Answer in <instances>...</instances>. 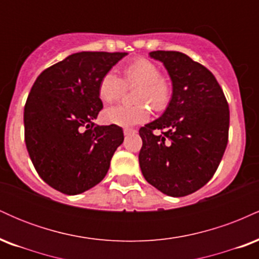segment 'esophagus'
Instances as JSON below:
<instances>
[{
    "mask_svg": "<svg viewBox=\"0 0 259 259\" xmlns=\"http://www.w3.org/2000/svg\"><path fill=\"white\" fill-rule=\"evenodd\" d=\"M134 133H136L135 129H130V127H125V129H124V135H130V134Z\"/></svg>",
    "mask_w": 259,
    "mask_h": 259,
    "instance_id": "esophagus-1",
    "label": "esophagus"
}]
</instances>
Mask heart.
<instances>
[{
  "instance_id": "obj_1",
  "label": "heart",
  "mask_w": 259,
  "mask_h": 259,
  "mask_svg": "<svg viewBox=\"0 0 259 259\" xmlns=\"http://www.w3.org/2000/svg\"><path fill=\"white\" fill-rule=\"evenodd\" d=\"M160 69L146 58L130 62L121 70V79L108 72L102 76L97 88L100 100L112 103L121 99L126 88H139L135 92V106H113L103 112L106 123L119 126H132L144 123L150 117V107L157 112L164 111L171 100V86L162 78Z\"/></svg>"
}]
</instances>
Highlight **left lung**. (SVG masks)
Returning <instances> with one entry per match:
<instances>
[{
    "label": "left lung",
    "mask_w": 259,
    "mask_h": 259,
    "mask_svg": "<svg viewBox=\"0 0 259 259\" xmlns=\"http://www.w3.org/2000/svg\"><path fill=\"white\" fill-rule=\"evenodd\" d=\"M150 56L167 68L173 96L162 117L140 127V168L163 194L181 197L214 175L228 145L229 105L214 75L185 53L153 51Z\"/></svg>",
    "instance_id": "left-lung-1"
}]
</instances>
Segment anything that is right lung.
<instances>
[{"label": "right lung", "instance_id": "add662e5", "mask_svg": "<svg viewBox=\"0 0 259 259\" xmlns=\"http://www.w3.org/2000/svg\"><path fill=\"white\" fill-rule=\"evenodd\" d=\"M126 55L74 53L35 80L24 107L25 145L37 174L57 191L81 194L106 177L124 134L92 123L103 108L97 88Z\"/></svg>", "mask_w": 259, "mask_h": 259}]
</instances>
